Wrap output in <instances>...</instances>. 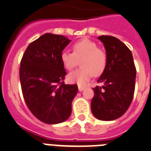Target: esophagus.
Returning a JSON list of instances; mask_svg holds the SVG:
<instances>
[{
	"label": "esophagus",
	"mask_w": 151,
	"mask_h": 151,
	"mask_svg": "<svg viewBox=\"0 0 151 151\" xmlns=\"http://www.w3.org/2000/svg\"><path fill=\"white\" fill-rule=\"evenodd\" d=\"M84 89V86H78V91H82Z\"/></svg>",
	"instance_id": "obj_1"
}]
</instances>
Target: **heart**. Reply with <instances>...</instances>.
Wrapping results in <instances>:
<instances>
[{
	"mask_svg": "<svg viewBox=\"0 0 151 151\" xmlns=\"http://www.w3.org/2000/svg\"><path fill=\"white\" fill-rule=\"evenodd\" d=\"M72 48L73 52L64 50L60 55L61 62L67 70L74 69L81 60V68L70 73L67 78L70 82L83 85L92 75L99 76L103 73L107 65V55L95 42L87 39L80 40Z\"/></svg>",
	"mask_w": 151,
	"mask_h": 151,
	"instance_id": "heart-1",
	"label": "heart"
}]
</instances>
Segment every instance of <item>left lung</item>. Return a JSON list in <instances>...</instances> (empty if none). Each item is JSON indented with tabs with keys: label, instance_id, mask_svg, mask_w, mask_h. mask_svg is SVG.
<instances>
[{
	"label": "left lung",
	"instance_id": "obj_1",
	"mask_svg": "<svg viewBox=\"0 0 151 151\" xmlns=\"http://www.w3.org/2000/svg\"><path fill=\"white\" fill-rule=\"evenodd\" d=\"M105 48L107 65L93 88L91 102L93 115L100 120L111 121L127 111L135 91L136 67L132 52L122 42L110 35L98 37Z\"/></svg>",
	"mask_w": 151,
	"mask_h": 151
}]
</instances>
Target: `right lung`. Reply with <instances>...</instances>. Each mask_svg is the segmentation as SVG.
Masks as SVG:
<instances>
[{
    "instance_id": "add662e5",
    "label": "right lung",
    "mask_w": 151,
    "mask_h": 151,
    "mask_svg": "<svg viewBox=\"0 0 151 151\" xmlns=\"http://www.w3.org/2000/svg\"><path fill=\"white\" fill-rule=\"evenodd\" d=\"M70 40L61 35L46 33L29 44L21 60L19 77L26 105L39 120L60 123L71 114L77 84H65L67 72L61 52Z\"/></svg>"
}]
</instances>
